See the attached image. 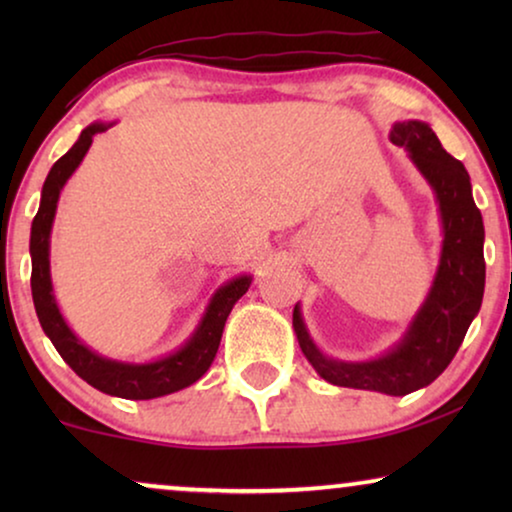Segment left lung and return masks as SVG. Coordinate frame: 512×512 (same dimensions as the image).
<instances>
[{"instance_id":"1","label":"left lung","mask_w":512,"mask_h":512,"mask_svg":"<svg viewBox=\"0 0 512 512\" xmlns=\"http://www.w3.org/2000/svg\"><path fill=\"white\" fill-rule=\"evenodd\" d=\"M389 139L410 153L412 163L429 181L438 200L443 249L429 296L403 340L380 359L359 363L328 359L312 342L298 305L293 307V331L305 359L326 382L335 387L405 396L431 384L450 366L468 326L480 312L485 293V226L473 202L471 177L464 163L443 149L429 123H394Z\"/></svg>"}]
</instances>
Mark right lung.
I'll use <instances>...</instances> for the list:
<instances>
[{"mask_svg": "<svg viewBox=\"0 0 512 512\" xmlns=\"http://www.w3.org/2000/svg\"><path fill=\"white\" fill-rule=\"evenodd\" d=\"M114 123H93L81 132L76 144L62 156L58 163L51 167L48 177L41 188V205L39 212L32 221V235H30V254H32V298L34 310H37L39 324L44 333L51 338L53 347L58 349L62 359L69 363L81 380H86L90 387L104 391L109 396L130 398V401H149V398L167 396L174 391L191 387L198 382L207 368L212 366L216 349H219L223 326L233 305L247 293L251 277L242 275L235 277L233 282L221 286L214 293L212 303H209L205 317H202L200 326L188 338V342L177 352L165 356V359L151 361V363H123L114 359H104V356L95 354L72 333L67 321L62 319L53 296L51 284V228L55 219V209H58V198L62 186L72 177L76 167L81 165L83 156H86L93 137L100 135Z\"/></svg>", "mask_w": 512, "mask_h": 512, "instance_id": "add662e5", "label": "right lung"}]
</instances>
